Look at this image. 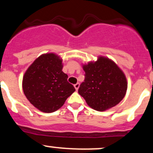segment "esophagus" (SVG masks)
<instances>
[{"instance_id": "obj_1", "label": "esophagus", "mask_w": 153, "mask_h": 153, "mask_svg": "<svg viewBox=\"0 0 153 153\" xmlns=\"http://www.w3.org/2000/svg\"><path fill=\"white\" fill-rule=\"evenodd\" d=\"M74 87H75V90L78 91V88H79V87H80V84H79V83H76V84H75V85H74Z\"/></svg>"}]
</instances>
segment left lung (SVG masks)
<instances>
[{
	"instance_id": "obj_1",
	"label": "left lung",
	"mask_w": 153,
	"mask_h": 153,
	"mask_svg": "<svg viewBox=\"0 0 153 153\" xmlns=\"http://www.w3.org/2000/svg\"><path fill=\"white\" fill-rule=\"evenodd\" d=\"M85 80L78 93L91 108L103 111L115 106L124 99L127 80L123 71L113 60L99 56L96 61L82 65Z\"/></svg>"
}]
</instances>
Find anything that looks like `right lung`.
Returning <instances> with one entry per match:
<instances>
[{
	"instance_id": "right-lung-1",
	"label": "right lung",
	"mask_w": 153,
	"mask_h": 153,
	"mask_svg": "<svg viewBox=\"0 0 153 153\" xmlns=\"http://www.w3.org/2000/svg\"><path fill=\"white\" fill-rule=\"evenodd\" d=\"M62 59L54 53L40 55L24 73L22 87L31 104L45 113H52L63 106L75 91L62 72Z\"/></svg>"
}]
</instances>
